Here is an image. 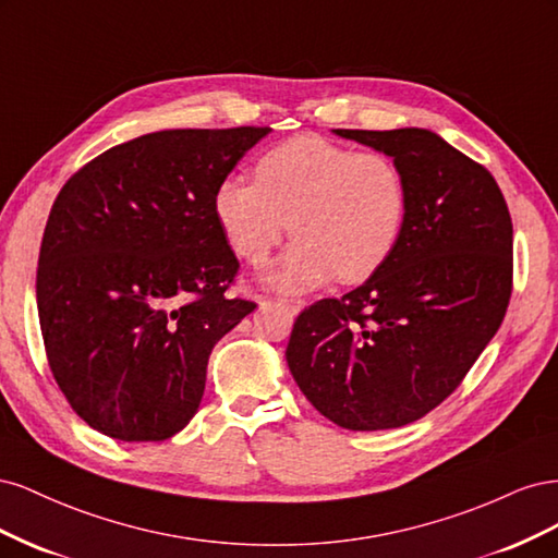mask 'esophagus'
Segmentation results:
<instances>
[{"label": "esophagus", "mask_w": 558, "mask_h": 558, "mask_svg": "<svg viewBox=\"0 0 558 558\" xmlns=\"http://www.w3.org/2000/svg\"><path fill=\"white\" fill-rule=\"evenodd\" d=\"M275 302L279 307L291 310L293 314H298L302 307H305V300H302V298H275Z\"/></svg>", "instance_id": "esophagus-1"}]
</instances>
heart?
Returning a JSON list of instances; mask_svg holds the SVG:
<instances>
[{"instance_id":"b5f03b06","label":"heart","mask_w":558,"mask_h":558,"mask_svg":"<svg viewBox=\"0 0 558 558\" xmlns=\"http://www.w3.org/2000/svg\"><path fill=\"white\" fill-rule=\"evenodd\" d=\"M253 177H226L214 209L248 265H263L291 226L298 242L267 275L279 289L365 281L391 256L408 218V179L384 150L298 134L265 150Z\"/></svg>"}]
</instances>
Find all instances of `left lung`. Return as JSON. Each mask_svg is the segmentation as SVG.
I'll list each match as a JSON object with an SVG mask.
<instances>
[{
  "label": "left lung",
  "instance_id": "8db88e82",
  "mask_svg": "<svg viewBox=\"0 0 558 558\" xmlns=\"http://www.w3.org/2000/svg\"><path fill=\"white\" fill-rule=\"evenodd\" d=\"M335 132L400 165L408 218L363 286L300 312L286 359L332 424L400 428L447 400L500 328L512 295V218L492 172L435 132Z\"/></svg>",
  "mask_w": 558,
  "mask_h": 558
}]
</instances>
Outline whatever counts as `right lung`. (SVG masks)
I'll list each match as a JSON object with an SVG mask.
<instances>
[{
	"mask_svg": "<svg viewBox=\"0 0 558 558\" xmlns=\"http://www.w3.org/2000/svg\"><path fill=\"white\" fill-rule=\"evenodd\" d=\"M269 128L162 130L74 172L50 207L37 267L48 367L86 424L160 442L195 416L211 349L256 302L214 193Z\"/></svg>",
	"mask_w": 558,
	"mask_h": 558,
	"instance_id": "obj_1",
	"label": "right lung"
}]
</instances>
